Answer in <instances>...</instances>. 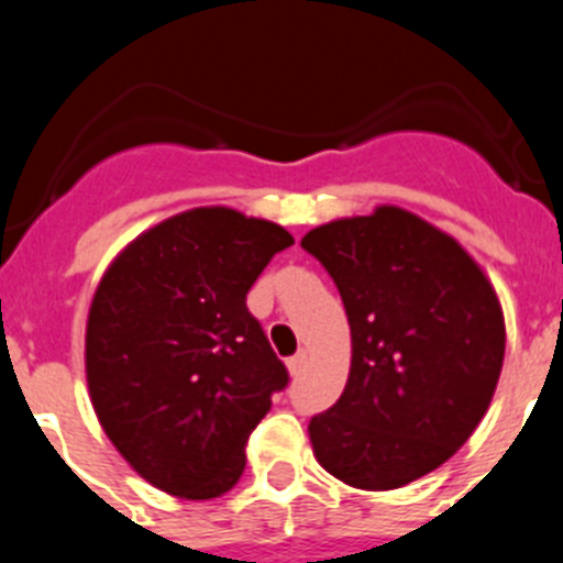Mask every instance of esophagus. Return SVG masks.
Instances as JSON below:
<instances>
[{
	"mask_svg": "<svg viewBox=\"0 0 563 563\" xmlns=\"http://www.w3.org/2000/svg\"><path fill=\"white\" fill-rule=\"evenodd\" d=\"M305 363H307V352H296V355L287 361V369H290V375H298V372L305 369Z\"/></svg>",
	"mask_w": 563,
	"mask_h": 563,
	"instance_id": "obj_1",
	"label": "esophagus"
}]
</instances>
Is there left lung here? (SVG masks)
<instances>
[{
	"label": "left lung",
	"mask_w": 563,
	"mask_h": 563,
	"mask_svg": "<svg viewBox=\"0 0 563 563\" xmlns=\"http://www.w3.org/2000/svg\"><path fill=\"white\" fill-rule=\"evenodd\" d=\"M335 282L352 366L310 420L316 460L341 482L391 490L454 456L485 417L505 361L494 287L456 239L383 206L301 239Z\"/></svg>",
	"instance_id": "8db88e82"
}]
</instances>
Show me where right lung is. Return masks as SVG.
Returning a JSON list of instances; mask_svg holds the SVG:
<instances>
[{
  "label": "right lung",
  "mask_w": 563,
  "mask_h": 563,
  "mask_svg": "<svg viewBox=\"0 0 563 563\" xmlns=\"http://www.w3.org/2000/svg\"><path fill=\"white\" fill-rule=\"evenodd\" d=\"M292 245L282 225L194 208L114 258L87 321V383L103 431L154 487L213 499L245 471V442L290 383L247 290Z\"/></svg>",
  "instance_id": "right-lung-1"
}]
</instances>
